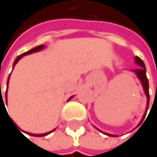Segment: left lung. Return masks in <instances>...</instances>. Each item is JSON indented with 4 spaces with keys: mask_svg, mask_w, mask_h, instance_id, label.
Listing matches in <instances>:
<instances>
[{
    "mask_svg": "<svg viewBox=\"0 0 157 157\" xmlns=\"http://www.w3.org/2000/svg\"><path fill=\"white\" fill-rule=\"evenodd\" d=\"M134 62L138 65V66H140V68H138V69H134L132 70V72H133L134 74L137 75V77L139 78V80L140 81V82H141V84H142V87L143 90H144V92H145V94H146V97L147 98V107H146V111H145V114L143 115L142 119H141V121L140 122V124H138L140 125V124L142 123V121L144 120V117L146 116L147 115V109H148V105H149V84H148V80L147 78V75H146V67H145V64H144V62L142 61L141 59H140L138 56H136L135 57V60H134ZM137 126V127H138ZM95 127V126H94ZM96 129H97L98 131H99V132H101L102 133H104L105 135H107V136H109V137H118L117 135H113V134H110V133H107V132H102V131H100L99 129H98L97 127H95Z\"/></svg>",
    "mask_w": 157,
    "mask_h": 157,
    "instance_id": "8db88e82",
    "label": "left lung"
}]
</instances>
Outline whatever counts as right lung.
<instances>
[{"instance_id":"1","label":"right lung","mask_w":157,"mask_h":157,"mask_svg":"<svg viewBox=\"0 0 157 157\" xmlns=\"http://www.w3.org/2000/svg\"><path fill=\"white\" fill-rule=\"evenodd\" d=\"M45 48V46L44 45H40V46H37V47H35V48H33V49H32V50H30V51H26V52H25V53H23V54H21V55H19L16 59H15L14 63H13V68H14V67L16 66V64L19 61V60L21 59L22 58H23L24 56H26V55H29V54H32V53H34V52H38V51H42V50H43ZM10 75H9V78H8V81H7V90H6V103H7V91H8V86H9V81H10ZM0 90H1V83H0ZM74 98V96H72V97H70L69 98H68V100H70L71 98ZM1 99H2V106H4L5 107V105H4V102H3V98H2V96H1L0 97V101ZM67 100V101H68ZM11 120V119H10ZM13 122V121H12ZM15 124V123H14ZM16 126H17V124H16ZM55 131V129L54 130H52V131H51V132H46V133H42V134H33V133H30V132H26V133L28 134V135H31V136H34V137H43V136H46V135H48V134L51 133L52 132H54Z\"/></svg>"}]
</instances>
